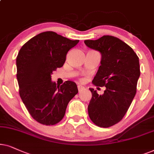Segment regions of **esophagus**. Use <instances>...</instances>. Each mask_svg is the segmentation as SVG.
I'll list each match as a JSON object with an SVG mask.
<instances>
[{
  "instance_id": "obj_1",
  "label": "esophagus",
  "mask_w": 154,
  "mask_h": 154,
  "mask_svg": "<svg viewBox=\"0 0 154 154\" xmlns=\"http://www.w3.org/2000/svg\"><path fill=\"white\" fill-rule=\"evenodd\" d=\"M77 88H78L79 91H80L81 90H82L84 89V87H82V85H78V86H77Z\"/></svg>"
}]
</instances>
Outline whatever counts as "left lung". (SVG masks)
<instances>
[{"label": "left lung", "mask_w": 154, "mask_h": 154, "mask_svg": "<svg viewBox=\"0 0 154 154\" xmlns=\"http://www.w3.org/2000/svg\"><path fill=\"white\" fill-rule=\"evenodd\" d=\"M85 44L101 53V65L92 82L106 87L101 95L89 89L92 97L88 113L96 125L108 128L122 120L136 94L140 76L139 58L130 46L112 36L85 40Z\"/></svg>", "instance_id": "8db88e82"}]
</instances>
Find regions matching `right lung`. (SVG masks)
<instances>
[{
    "label": "right lung",
    "instance_id": "1",
    "mask_svg": "<svg viewBox=\"0 0 154 154\" xmlns=\"http://www.w3.org/2000/svg\"><path fill=\"white\" fill-rule=\"evenodd\" d=\"M56 32L38 34L24 44L16 59L20 96L36 121L46 125L58 123L67 104L78 93L74 82L57 85L51 75L61 67L68 51L78 44Z\"/></svg>",
    "mask_w": 154,
    "mask_h": 154
}]
</instances>
